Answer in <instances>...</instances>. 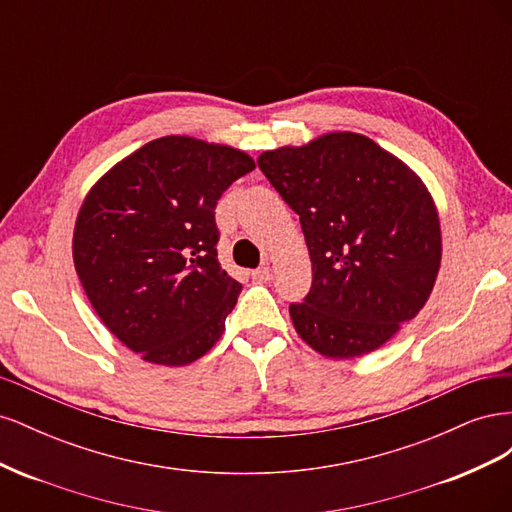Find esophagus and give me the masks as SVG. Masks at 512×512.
<instances>
[{"instance_id": "obj_1", "label": "esophagus", "mask_w": 512, "mask_h": 512, "mask_svg": "<svg viewBox=\"0 0 512 512\" xmlns=\"http://www.w3.org/2000/svg\"><path fill=\"white\" fill-rule=\"evenodd\" d=\"M271 275H273V271H271L269 265H262V267H258V269L252 271V277H254L256 282H269Z\"/></svg>"}]
</instances>
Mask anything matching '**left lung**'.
I'll use <instances>...</instances> for the list:
<instances>
[{"mask_svg": "<svg viewBox=\"0 0 512 512\" xmlns=\"http://www.w3.org/2000/svg\"><path fill=\"white\" fill-rule=\"evenodd\" d=\"M258 168L299 215L309 247L312 288L290 303L309 346L361 356L421 312L442 239L433 200L404 162L363 134L333 132L265 151Z\"/></svg>", "mask_w": 512, "mask_h": 512, "instance_id": "obj_1", "label": "left lung"}]
</instances>
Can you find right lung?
I'll use <instances>...</instances> for the list:
<instances>
[{
  "label": "right lung",
  "instance_id": "right-lung-1",
  "mask_svg": "<svg viewBox=\"0 0 512 512\" xmlns=\"http://www.w3.org/2000/svg\"><path fill=\"white\" fill-rule=\"evenodd\" d=\"M250 170L239 149L164 136L87 194L76 273L108 331L145 361L188 365L222 337L243 286L218 260L215 205Z\"/></svg>",
  "mask_w": 512,
  "mask_h": 512
}]
</instances>
